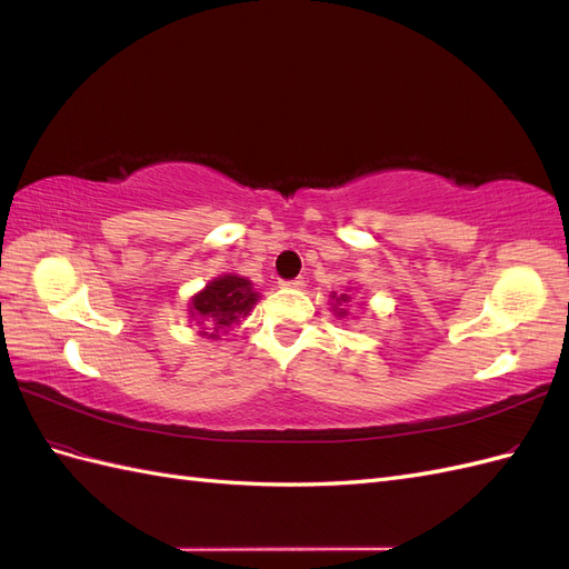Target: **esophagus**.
<instances>
[{
	"label": "esophagus",
	"instance_id": "obj_1",
	"mask_svg": "<svg viewBox=\"0 0 569 569\" xmlns=\"http://www.w3.org/2000/svg\"><path fill=\"white\" fill-rule=\"evenodd\" d=\"M280 284L282 287H291V289H301L306 284V280L303 278H295V280H282Z\"/></svg>",
	"mask_w": 569,
	"mask_h": 569
}]
</instances>
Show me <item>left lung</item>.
Segmentation results:
<instances>
[{
  "mask_svg": "<svg viewBox=\"0 0 569 569\" xmlns=\"http://www.w3.org/2000/svg\"><path fill=\"white\" fill-rule=\"evenodd\" d=\"M332 306H335V311H339V316L343 318V316H347V311H343V308H341V303H347V301H351V297L349 295H337V291H335V295H332Z\"/></svg>",
  "mask_w": 569,
  "mask_h": 569,
  "instance_id": "8db88e82",
  "label": "left lung"
}]
</instances>
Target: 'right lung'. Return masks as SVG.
I'll return each mask as SVG.
<instances>
[{"label": "right lung", "mask_w": 569, "mask_h": 569, "mask_svg": "<svg viewBox=\"0 0 569 569\" xmlns=\"http://www.w3.org/2000/svg\"><path fill=\"white\" fill-rule=\"evenodd\" d=\"M256 299V291L247 278L222 274V278L206 284V289L192 299V318L203 320L206 330H209L201 335L218 337L220 332H228L232 325L247 318Z\"/></svg>", "instance_id": "add662e5"}]
</instances>
